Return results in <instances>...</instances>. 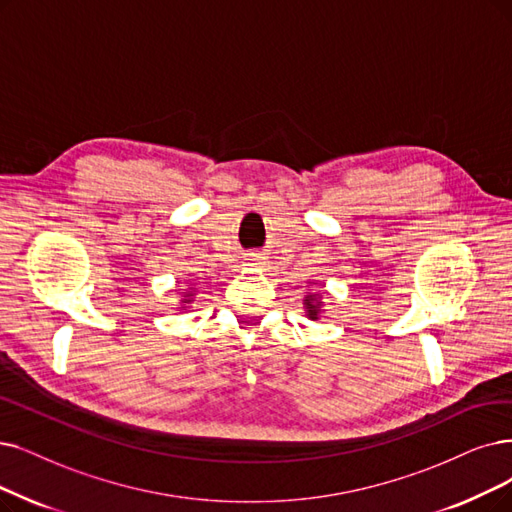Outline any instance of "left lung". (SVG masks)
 Here are the masks:
<instances>
[{
	"label": "left lung",
	"instance_id": "obj_1",
	"mask_svg": "<svg viewBox=\"0 0 512 512\" xmlns=\"http://www.w3.org/2000/svg\"><path fill=\"white\" fill-rule=\"evenodd\" d=\"M304 309H306V317L317 321L321 317V311H323L321 296L319 294H306L304 296Z\"/></svg>",
	"mask_w": 512,
	"mask_h": 512
}]
</instances>
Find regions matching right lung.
<instances>
[{
  "label": "right lung",
  "mask_w": 512,
  "mask_h": 512,
  "mask_svg": "<svg viewBox=\"0 0 512 512\" xmlns=\"http://www.w3.org/2000/svg\"><path fill=\"white\" fill-rule=\"evenodd\" d=\"M193 296H195V290L189 288L187 292H182V300H180V311H187V304L193 302Z\"/></svg>",
  "instance_id": "right-lung-1"
}]
</instances>
